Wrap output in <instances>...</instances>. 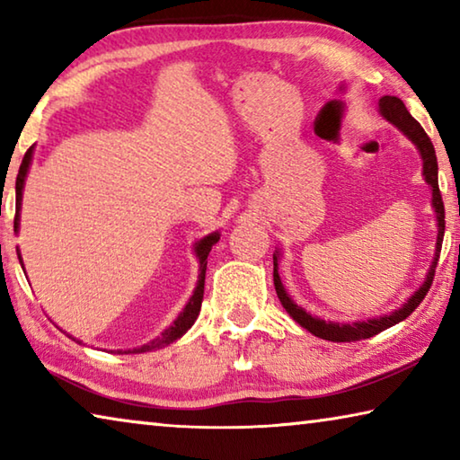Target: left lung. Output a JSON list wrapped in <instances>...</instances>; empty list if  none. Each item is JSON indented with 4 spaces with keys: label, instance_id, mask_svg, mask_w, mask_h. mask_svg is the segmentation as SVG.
<instances>
[{
    "label": "left lung",
    "instance_id": "obj_1",
    "mask_svg": "<svg viewBox=\"0 0 460 460\" xmlns=\"http://www.w3.org/2000/svg\"><path fill=\"white\" fill-rule=\"evenodd\" d=\"M379 113L384 115V118L389 123H394L395 128L402 129L403 136H408L411 142H414L420 155H422V162H424L422 170H424L426 182L432 186V205L436 208V219H438V239H436V245L440 247L442 235H445V205H442V197H440V190H438V162H436V152H434V146L430 142V137L426 136V131L422 129V126H420V123L414 118H411L406 105H403V101L398 99V97H392V95L381 97L379 99ZM436 261H438V260L434 258L430 271H428L426 282L422 284V288H420V290L414 296H410L406 305L395 310V313H392V314H385L381 318H371V321H367V323L339 324V323H326V321H321V318H314L313 314H308L306 310L296 306L294 302L290 300V296L284 292L282 282H279V276L276 274V268H274V284H276L278 298H279V302H282V306L288 310V314H290L296 323L305 326L306 331L313 332L314 337H321V339L332 341V342H351V341L369 339V337H373V334H377L384 329H387V326L403 321V318L414 313V308L420 305V300H422L426 296L428 288H430ZM274 266H276V255H274Z\"/></svg>",
    "mask_w": 460,
    "mask_h": 460
}]
</instances>
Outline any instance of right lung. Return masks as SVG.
I'll return each instance as SVG.
<instances>
[{
	"label": "right lung",
	"mask_w": 460,
	"mask_h": 460,
	"mask_svg": "<svg viewBox=\"0 0 460 460\" xmlns=\"http://www.w3.org/2000/svg\"><path fill=\"white\" fill-rule=\"evenodd\" d=\"M30 162H32V147L26 152L24 160H22V166H20V172H18V178H15V200H22V190H24V182H26V174H28V168H30ZM15 221H18V215H15ZM219 241V235L217 233H211V235L202 237L197 247H194V252H197V258H199V282H197V288H194V294L192 298L189 300V305L184 306V310L181 313V316L176 318L172 326H168V329L160 334L158 339H154L152 342H147V345H142V347H136V349H128V351H118V353H146V351H155V349H162L170 345V342H174L176 339H181L182 334L190 329V326L194 324V321H197V316L200 313V305H202V296H205V274H207V258H208V252H211V247Z\"/></svg>",
	"instance_id": "right-lung-1"
}]
</instances>
